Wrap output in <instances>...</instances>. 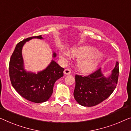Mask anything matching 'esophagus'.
Here are the masks:
<instances>
[{"label":"esophagus","instance_id":"obj_1","mask_svg":"<svg viewBox=\"0 0 131 131\" xmlns=\"http://www.w3.org/2000/svg\"><path fill=\"white\" fill-rule=\"evenodd\" d=\"M63 73H64V74H65V75H69V74L71 73V70L69 69H65V70H64Z\"/></svg>","mask_w":131,"mask_h":131}]
</instances>
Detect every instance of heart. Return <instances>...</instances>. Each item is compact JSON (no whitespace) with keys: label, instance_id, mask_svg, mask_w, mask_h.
<instances>
[{"label":"heart","instance_id":"obj_1","mask_svg":"<svg viewBox=\"0 0 131 131\" xmlns=\"http://www.w3.org/2000/svg\"><path fill=\"white\" fill-rule=\"evenodd\" d=\"M94 52L95 49L91 46H82L73 49L71 54L75 58H81L78 62V68L82 72L88 73L94 70L97 65V56L91 54ZM69 56V53H60V57L64 60H68Z\"/></svg>","mask_w":131,"mask_h":131}]
</instances>
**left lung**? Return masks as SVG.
Listing matches in <instances>:
<instances>
[{"label": "left lung", "mask_w": 131, "mask_h": 131, "mask_svg": "<svg viewBox=\"0 0 131 131\" xmlns=\"http://www.w3.org/2000/svg\"><path fill=\"white\" fill-rule=\"evenodd\" d=\"M119 63L111 75L105 78L101 68L90 75L82 77L75 75V88L73 96L77 102L83 106H93L103 102L112 94L118 83Z\"/></svg>", "instance_id": "obj_1"}]
</instances>
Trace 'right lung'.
<instances>
[{"mask_svg": "<svg viewBox=\"0 0 131 131\" xmlns=\"http://www.w3.org/2000/svg\"><path fill=\"white\" fill-rule=\"evenodd\" d=\"M34 38L43 39L41 35L25 39L16 45L9 62V77L12 85L20 96L30 102L42 103L49 99L55 82L63 76L64 68L52 60L43 71L36 74L24 69L22 50L23 46ZM56 54L53 53V57Z\"/></svg>", "mask_w": 131, "mask_h": 131, "instance_id": "add662e5", "label": "right lung"}]
</instances>
